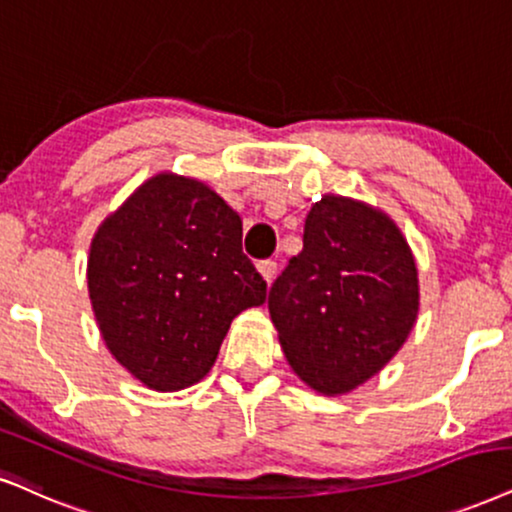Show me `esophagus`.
I'll list each match as a JSON object with an SVG mask.
<instances>
[{
  "label": "esophagus",
  "instance_id": "34e87169",
  "mask_svg": "<svg viewBox=\"0 0 512 512\" xmlns=\"http://www.w3.org/2000/svg\"><path fill=\"white\" fill-rule=\"evenodd\" d=\"M258 273H261V277L263 280L268 282H273V277H275V273H277V263L275 261H261L258 263Z\"/></svg>",
  "mask_w": 512,
  "mask_h": 512
}]
</instances>
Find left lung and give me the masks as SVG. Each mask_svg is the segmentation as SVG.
<instances>
[{
	"mask_svg": "<svg viewBox=\"0 0 512 512\" xmlns=\"http://www.w3.org/2000/svg\"><path fill=\"white\" fill-rule=\"evenodd\" d=\"M268 308L296 377L323 396L349 394L399 353L418 320L415 256L380 208L325 194Z\"/></svg>",
	"mask_w": 512,
	"mask_h": 512,
	"instance_id": "8db88e82",
	"label": "left lung"
}]
</instances>
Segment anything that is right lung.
Returning a JSON list of instances; mask_svg holds the SVG:
<instances>
[{"mask_svg": "<svg viewBox=\"0 0 512 512\" xmlns=\"http://www.w3.org/2000/svg\"><path fill=\"white\" fill-rule=\"evenodd\" d=\"M87 289L106 349L154 391L204 380L232 320L266 301L242 218L206 182L170 170L97 227Z\"/></svg>", "mask_w": 512, "mask_h": 512, "instance_id": "1", "label": "right lung"}]
</instances>
